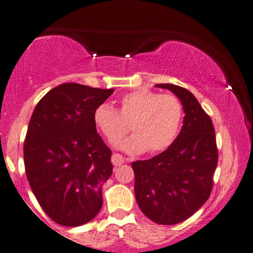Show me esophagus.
I'll return each instance as SVG.
<instances>
[{"label": "esophagus", "instance_id": "1", "mask_svg": "<svg viewBox=\"0 0 253 253\" xmlns=\"http://www.w3.org/2000/svg\"><path fill=\"white\" fill-rule=\"evenodd\" d=\"M112 163H113L114 166L123 165L124 163L123 156H121L119 153H113V155H112Z\"/></svg>", "mask_w": 253, "mask_h": 253}]
</instances>
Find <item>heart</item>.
Listing matches in <instances>:
<instances>
[{
    "label": "heart",
    "mask_w": 253,
    "mask_h": 253,
    "mask_svg": "<svg viewBox=\"0 0 253 253\" xmlns=\"http://www.w3.org/2000/svg\"><path fill=\"white\" fill-rule=\"evenodd\" d=\"M184 117L183 103L173 93H158L137 88L122 97L119 112L107 103L93 112V123L109 142L126 134L132 135L116 147L126 153L162 152L174 142Z\"/></svg>",
    "instance_id": "1"
}]
</instances>
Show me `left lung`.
<instances>
[{"label":"left lung","instance_id":"1","mask_svg":"<svg viewBox=\"0 0 253 253\" xmlns=\"http://www.w3.org/2000/svg\"><path fill=\"white\" fill-rule=\"evenodd\" d=\"M156 86L179 97L185 117L180 132L165 152L131 163L135 199L148 219L171 225L191 217L208 200L218 150L212 121L197 98L178 85Z\"/></svg>","mask_w":253,"mask_h":253}]
</instances>
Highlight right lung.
<instances>
[{"label": "right lung", "instance_id": "right-lung-1", "mask_svg": "<svg viewBox=\"0 0 253 253\" xmlns=\"http://www.w3.org/2000/svg\"><path fill=\"white\" fill-rule=\"evenodd\" d=\"M113 91L61 84L33 112L24 142L25 173L41 208L61 225H83L102 207V185L113 166L93 112Z\"/></svg>", "mask_w": 253, "mask_h": 253}]
</instances>
